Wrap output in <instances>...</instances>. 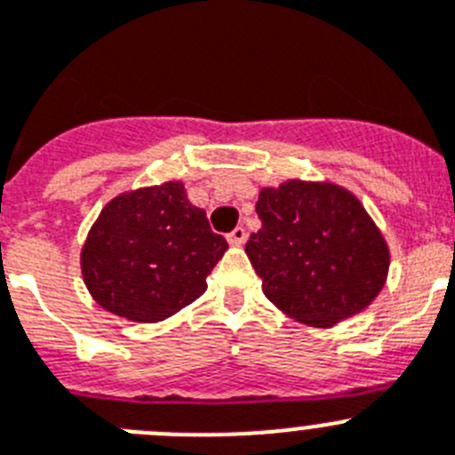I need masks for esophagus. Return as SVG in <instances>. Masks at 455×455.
<instances>
[{
    "instance_id": "esophagus-1",
    "label": "esophagus",
    "mask_w": 455,
    "mask_h": 455,
    "mask_svg": "<svg viewBox=\"0 0 455 455\" xmlns=\"http://www.w3.org/2000/svg\"><path fill=\"white\" fill-rule=\"evenodd\" d=\"M227 240H228V244H233V247H240V244L247 243V231H244L243 227L233 228V231L227 235Z\"/></svg>"
}]
</instances>
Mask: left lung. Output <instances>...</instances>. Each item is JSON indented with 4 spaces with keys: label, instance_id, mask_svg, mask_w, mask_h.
<instances>
[{
    "label": "left lung",
    "instance_id": "obj_1",
    "mask_svg": "<svg viewBox=\"0 0 455 455\" xmlns=\"http://www.w3.org/2000/svg\"><path fill=\"white\" fill-rule=\"evenodd\" d=\"M256 212L263 227L244 251L281 313L329 329L379 297L390 247L354 192L331 181L288 179L258 190Z\"/></svg>",
    "mask_w": 455,
    "mask_h": 455
}]
</instances>
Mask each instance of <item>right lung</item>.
I'll return each mask as SVG.
<instances>
[{
  "instance_id": "obj_1",
  "label": "right lung",
  "mask_w": 455,
  "mask_h": 455,
  "mask_svg": "<svg viewBox=\"0 0 455 455\" xmlns=\"http://www.w3.org/2000/svg\"><path fill=\"white\" fill-rule=\"evenodd\" d=\"M228 249L181 181L124 190L101 208L81 247L90 297L108 313L156 324L206 292Z\"/></svg>"
}]
</instances>
